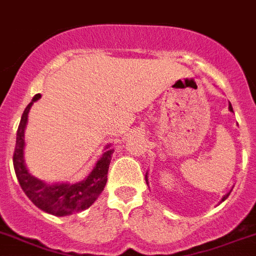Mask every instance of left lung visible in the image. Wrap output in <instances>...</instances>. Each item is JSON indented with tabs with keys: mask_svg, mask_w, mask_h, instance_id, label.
Masks as SVG:
<instances>
[{
	"mask_svg": "<svg viewBox=\"0 0 256 256\" xmlns=\"http://www.w3.org/2000/svg\"><path fill=\"white\" fill-rule=\"evenodd\" d=\"M229 110L233 112V108H232V104H230V102H229ZM146 182H147V184H148V173H146ZM229 194H230V191H229V192H228V194H225L224 196L221 198V202H224L225 199H226V198L229 196ZM221 202H220V203H221Z\"/></svg>",
	"mask_w": 256,
	"mask_h": 256,
	"instance_id": "obj_1",
	"label": "left lung"
}]
</instances>
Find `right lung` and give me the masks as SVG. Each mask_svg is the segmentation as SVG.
Listing matches in <instances>:
<instances>
[{
	"instance_id": "1",
	"label": "right lung",
	"mask_w": 256,
	"mask_h": 256,
	"mask_svg": "<svg viewBox=\"0 0 256 256\" xmlns=\"http://www.w3.org/2000/svg\"><path fill=\"white\" fill-rule=\"evenodd\" d=\"M40 98H42L40 94L34 96L32 102L27 105L20 118V124L16 132L14 158H12L15 174L24 194L42 211L60 218L84 211L94 204V202L104 190L108 180L106 174H108L109 164L114 150H112L110 144L105 146L102 158H98L95 168L80 182L48 184L31 174L24 161V130L28 122L30 109L32 104L38 102Z\"/></svg>"
}]
</instances>
